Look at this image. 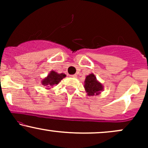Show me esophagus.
<instances>
[{"label": "esophagus", "instance_id": "obj_1", "mask_svg": "<svg viewBox=\"0 0 148 148\" xmlns=\"http://www.w3.org/2000/svg\"><path fill=\"white\" fill-rule=\"evenodd\" d=\"M70 76L72 78H76L77 77V75L76 74H73V75H70Z\"/></svg>", "mask_w": 148, "mask_h": 148}]
</instances>
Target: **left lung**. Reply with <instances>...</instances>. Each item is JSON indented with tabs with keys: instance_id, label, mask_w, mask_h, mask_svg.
<instances>
[{
	"instance_id": "1",
	"label": "left lung",
	"mask_w": 148,
	"mask_h": 148,
	"mask_svg": "<svg viewBox=\"0 0 148 148\" xmlns=\"http://www.w3.org/2000/svg\"><path fill=\"white\" fill-rule=\"evenodd\" d=\"M85 90L88 96L98 95L103 90V86L97 79L94 74H90L86 77L84 81Z\"/></svg>"
}]
</instances>
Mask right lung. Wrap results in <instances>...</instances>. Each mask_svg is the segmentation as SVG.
I'll return each mask as SVG.
<instances>
[{
  "label": "right lung",
  "instance_id": "1",
  "mask_svg": "<svg viewBox=\"0 0 148 148\" xmlns=\"http://www.w3.org/2000/svg\"><path fill=\"white\" fill-rule=\"evenodd\" d=\"M64 77H66V75L63 73H61V74H58V73L55 72V71L52 70L49 72V74L47 75V77H45V79H42L41 81V83L42 86H46V88L49 87H52L53 86H56L60 82L61 80L64 79ZM48 88V89H49Z\"/></svg>",
  "mask_w": 148,
  "mask_h": 148
}]
</instances>
